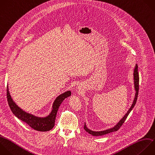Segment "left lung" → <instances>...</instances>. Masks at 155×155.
I'll return each instance as SVG.
<instances>
[{
	"label": "left lung",
	"instance_id": "left-lung-1",
	"mask_svg": "<svg viewBox=\"0 0 155 155\" xmlns=\"http://www.w3.org/2000/svg\"><path fill=\"white\" fill-rule=\"evenodd\" d=\"M137 65L136 64L135 65V67L134 69V71H133V78H134V89L136 91L135 93V95H134V100L133 101V103L130 107V108L128 109V110L127 111V112L126 113V114L123 116V117L117 123V124H116L113 127L111 128H108L107 130H103V131H92L91 130H90L89 128H88L87 127L86 124H84V130L88 132L89 134H91L92 136H102V135H105L107 134L108 133L113 132V131H116L117 130H118L119 129V128L122 126V125L124 123L125 119H127L128 115L129 114V113H130V111L132 110V109L133 108V107H134L136 103V101L137 99V96H138V91H139V74H138V72H137Z\"/></svg>",
	"mask_w": 155,
	"mask_h": 155
}]
</instances>
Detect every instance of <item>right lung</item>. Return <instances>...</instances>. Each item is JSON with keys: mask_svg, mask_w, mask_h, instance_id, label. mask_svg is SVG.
Wrapping results in <instances>:
<instances>
[{"mask_svg": "<svg viewBox=\"0 0 155 155\" xmlns=\"http://www.w3.org/2000/svg\"><path fill=\"white\" fill-rule=\"evenodd\" d=\"M71 94V92L69 90L58 96L53 104L52 110L50 114L45 117H39L28 112H26L25 111L23 110L21 107H19L13 101L10 95L8 85H7V100L13 113L18 119L27 123L32 128L39 131H50L54 127L58 108H59L63 101L65 98L70 96Z\"/></svg>", "mask_w": 155, "mask_h": 155, "instance_id": "obj_1", "label": "right lung"}]
</instances>
